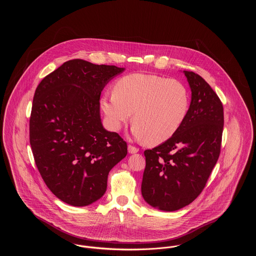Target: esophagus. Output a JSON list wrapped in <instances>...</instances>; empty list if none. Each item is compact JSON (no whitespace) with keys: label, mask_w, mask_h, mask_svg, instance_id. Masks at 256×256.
Masks as SVG:
<instances>
[{"label":"esophagus","mask_w":256,"mask_h":256,"mask_svg":"<svg viewBox=\"0 0 256 256\" xmlns=\"http://www.w3.org/2000/svg\"><path fill=\"white\" fill-rule=\"evenodd\" d=\"M128 152L129 154H136L139 152V148H136V146H132V145H129L128 146Z\"/></svg>","instance_id":"34e87169"}]
</instances>
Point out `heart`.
<instances>
[{"label":"heart","mask_w":256,"mask_h":256,"mask_svg":"<svg viewBox=\"0 0 256 256\" xmlns=\"http://www.w3.org/2000/svg\"><path fill=\"white\" fill-rule=\"evenodd\" d=\"M100 108L113 131L120 130L133 113L135 138L156 145L170 139L182 126L190 94L178 80L131 74L116 80L112 94L102 96Z\"/></svg>","instance_id":"1"}]
</instances>
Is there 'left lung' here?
<instances>
[{
	"mask_svg": "<svg viewBox=\"0 0 256 256\" xmlns=\"http://www.w3.org/2000/svg\"><path fill=\"white\" fill-rule=\"evenodd\" d=\"M183 73L191 88L188 115L170 139L144 152L143 198L152 207L168 212L189 205L204 189L219 158L224 128L217 94L199 74Z\"/></svg>",
	"mask_w": 256,
	"mask_h": 256,
	"instance_id": "8db88e82",
	"label": "left lung"
}]
</instances>
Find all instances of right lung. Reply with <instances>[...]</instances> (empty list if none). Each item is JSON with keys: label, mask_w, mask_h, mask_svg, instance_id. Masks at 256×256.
I'll return each mask as SVG.
<instances>
[{"label": "right lung", "mask_w": 256, "mask_h": 256, "mask_svg": "<svg viewBox=\"0 0 256 256\" xmlns=\"http://www.w3.org/2000/svg\"><path fill=\"white\" fill-rule=\"evenodd\" d=\"M125 69L74 59L46 76L34 96L30 142L41 178L63 202L82 207L104 196L126 142L102 126L104 88Z\"/></svg>", "instance_id": "obj_1"}]
</instances>
